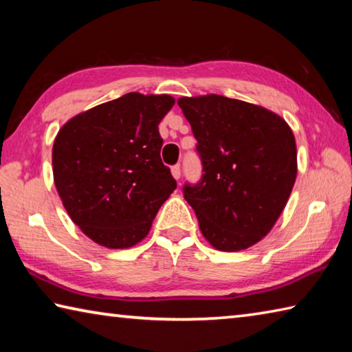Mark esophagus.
Segmentation results:
<instances>
[{"label":"esophagus","mask_w":352,"mask_h":352,"mask_svg":"<svg viewBox=\"0 0 352 352\" xmlns=\"http://www.w3.org/2000/svg\"><path fill=\"white\" fill-rule=\"evenodd\" d=\"M170 172H172V177L175 178V180H180V177H182V169H180V166H174V168L170 169Z\"/></svg>","instance_id":"obj_1"}]
</instances>
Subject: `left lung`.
Instances as JSON below:
<instances>
[{
  "label": "left lung",
  "instance_id": "left-lung-1",
  "mask_svg": "<svg viewBox=\"0 0 352 352\" xmlns=\"http://www.w3.org/2000/svg\"><path fill=\"white\" fill-rule=\"evenodd\" d=\"M204 164L195 186L183 188L201 234L220 252H241L270 233L298 172L289 124L261 105L205 94L177 100Z\"/></svg>",
  "mask_w": 352,
  "mask_h": 352
}]
</instances>
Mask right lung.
<instances>
[{"label":"right lung","instance_id":"obj_1","mask_svg":"<svg viewBox=\"0 0 352 352\" xmlns=\"http://www.w3.org/2000/svg\"><path fill=\"white\" fill-rule=\"evenodd\" d=\"M169 94L127 93L82 111L52 146L54 184L71 220L105 248H130L151 231L177 183L160 157Z\"/></svg>","mask_w":352,"mask_h":352}]
</instances>
